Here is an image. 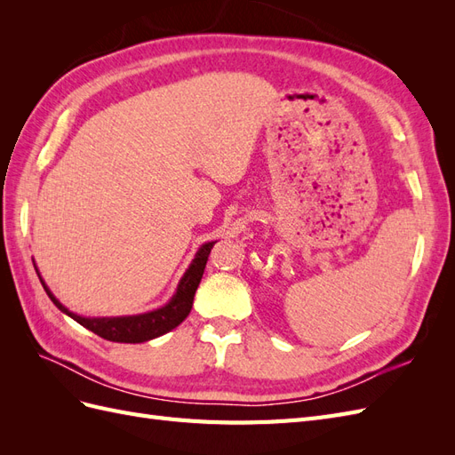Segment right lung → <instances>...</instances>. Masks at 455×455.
<instances>
[{
    "mask_svg": "<svg viewBox=\"0 0 455 455\" xmlns=\"http://www.w3.org/2000/svg\"><path fill=\"white\" fill-rule=\"evenodd\" d=\"M216 241H209L201 244V249L197 251L196 258L191 259L189 267L186 269V273L182 275V279L178 281L176 292L172 294V298L164 304L163 307H157L154 311L148 313H139V315H125V316H84L77 315L74 311L68 309L66 306H62L60 301L57 299L51 292V288L45 284V281L41 279L39 269L37 277L44 284L47 296L51 298V301L57 306L62 313H66L68 316H72L76 323H79L81 326H85L91 332H94L96 336H100L104 339L109 341H117V343H142L148 339L159 338L163 334L171 332L172 328H176L180 324L186 316L191 311V306H194V296L197 286L201 283V277L204 273V266L206 259H209L211 249L214 246Z\"/></svg>",
    "mask_w": 455,
    "mask_h": 455,
    "instance_id": "obj_1",
    "label": "right lung"
}]
</instances>
